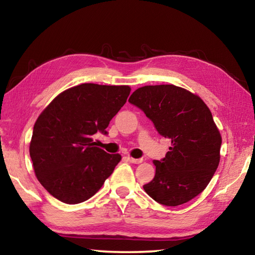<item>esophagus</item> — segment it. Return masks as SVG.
<instances>
[{
	"mask_svg": "<svg viewBox=\"0 0 255 255\" xmlns=\"http://www.w3.org/2000/svg\"><path fill=\"white\" fill-rule=\"evenodd\" d=\"M127 159L130 161V163H132V164H140V163H142V159H137V158H132V157H130V156H128L127 157Z\"/></svg>",
	"mask_w": 255,
	"mask_h": 255,
	"instance_id": "1",
	"label": "esophagus"
}]
</instances>
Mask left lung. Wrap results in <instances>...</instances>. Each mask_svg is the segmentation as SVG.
Returning a JSON list of instances; mask_svg holds the SVG:
<instances>
[{
  "instance_id": "obj_1",
  "label": "left lung",
  "mask_w": 255,
  "mask_h": 255,
  "mask_svg": "<svg viewBox=\"0 0 255 255\" xmlns=\"http://www.w3.org/2000/svg\"><path fill=\"white\" fill-rule=\"evenodd\" d=\"M129 103L140 108L172 145L154 160L156 174L143 189L152 200L177 206L202 193L220 164L222 137L211 110L197 95L174 85L145 86Z\"/></svg>"
}]
</instances>
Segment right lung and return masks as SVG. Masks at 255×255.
I'll return each mask as SVG.
<instances>
[{"instance_id": "right-lung-1", "label": "right lung", "mask_w": 255, "mask_h": 255, "mask_svg": "<svg viewBox=\"0 0 255 255\" xmlns=\"http://www.w3.org/2000/svg\"><path fill=\"white\" fill-rule=\"evenodd\" d=\"M130 90L129 86L82 83L58 95L40 114L30 156L36 178L57 200L66 204L89 200L113 174L122 156L97 147L92 136L107 133Z\"/></svg>"}]
</instances>
